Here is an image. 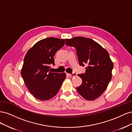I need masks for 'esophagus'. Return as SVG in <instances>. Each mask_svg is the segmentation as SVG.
Masks as SVG:
<instances>
[{
	"instance_id": "1",
	"label": "esophagus",
	"mask_w": 132,
	"mask_h": 132,
	"mask_svg": "<svg viewBox=\"0 0 132 132\" xmlns=\"http://www.w3.org/2000/svg\"><path fill=\"white\" fill-rule=\"evenodd\" d=\"M68 75L69 76V77H76V76L77 75V74H76V73H73V74H68Z\"/></svg>"
}]
</instances>
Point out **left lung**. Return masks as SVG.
Wrapping results in <instances>:
<instances>
[{
	"label": "left lung",
	"instance_id": "obj_1",
	"mask_svg": "<svg viewBox=\"0 0 132 132\" xmlns=\"http://www.w3.org/2000/svg\"><path fill=\"white\" fill-rule=\"evenodd\" d=\"M67 46L77 50L79 64L86 65L85 73L78 74L82 79L77 91L86 100H94L103 93L112 78L113 63L107 51L92 39L75 37L65 39Z\"/></svg>",
	"mask_w": 132,
	"mask_h": 132
}]
</instances>
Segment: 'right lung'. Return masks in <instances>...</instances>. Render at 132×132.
Segmentation results:
<instances>
[{
  "label": "right lung",
  "instance_id": "obj_1",
  "mask_svg": "<svg viewBox=\"0 0 132 132\" xmlns=\"http://www.w3.org/2000/svg\"><path fill=\"white\" fill-rule=\"evenodd\" d=\"M65 39L48 37L38 41L27 51L21 74L28 90L41 101L53 98L66 78L65 73H52L54 55L64 45Z\"/></svg>",
  "mask_w": 132,
  "mask_h": 132
}]
</instances>
